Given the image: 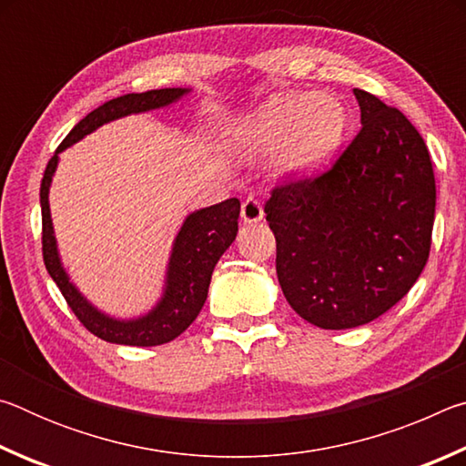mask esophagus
I'll use <instances>...</instances> for the list:
<instances>
[{
	"label": "esophagus",
	"instance_id": "esophagus-1",
	"mask_svg": "<svg viewBox=\"0 0 466 466\" xmlns=\"http://www.w3.org/2000/svg\"><path fill=\"white\" fill-rule=\"evenodd\" d=\"M263 205L258 203L257 199H252V197H248V199H244L242 208H240V218L244 224H257L261 222L263 219Z\"/></svg>",
	"mask_w": 466,
	"mask_h": 466
}]
</instances>
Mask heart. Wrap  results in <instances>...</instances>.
I'll return each instance as SVG.
<instances>
[{
  "mask_svg": "<svg viewBox=\"0 0 466 466\" xmlns=\"http://www.w3.org/2000/svg\"><path fill=\"white\" fill-rule=\"evenodd\" d=\"M350 115L330 94H278L244 116L236 144L244 152L278 149V170L286 177H310L333 160L345 141Z\"/></svg>",
  "mask_w": 466,
  "mask_h": 466,
  "instance_id": "heart-1",
  "label": "heart"
}]
</instances>
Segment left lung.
Instances as JSON below:
<instances>
[{
    "label": "left lung",
    "mask_w": 466,
    "mask_h": 466,
    "mask_svg": "<svg viewBox=\"0 0 466 466\" xmlns=\"http://www.w3.org/2000/svg\"><path fill=\"white\" fill-rule=\"evenodd\" d=\"M361 129L330 170L273 188L265 214L283 296L310 325L353 329L390 310L428 263L436 180L407 116L353 88Z\"/></svg>",
    "instance_id": "8db88e82"
}]
</instances>
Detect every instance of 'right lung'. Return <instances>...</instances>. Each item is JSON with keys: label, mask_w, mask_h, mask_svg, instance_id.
<instances>
[{"label": "right lung", "mask_w": 466, "mask_h": 466, "mask_svg": "<svg viewBox=\"0 0 466 466\" xmlns=\"http://www.w3.org/2000/svg\"><path fill=\"white\" fill-rule=\"evenodd\" d=\"M188 92H191L188 88H162L141 94H125V96L105 102L102 106L94 108L90 115H86L67 133V137L61 141L57 152L46 164L41 183L45 267L82 325L92 335L105 339L108 343L154 347L172 341L188 329V325L197 319V314L201 312L205 299H208L214 267L234 242L236 232H238L240 201L232 197V199L188 214L183 226H180L175 242H172L162 296L154 309L137 319H115L98 310L76 288V283L69 279L66 267L61 263L49 208V188L55 170H57L59 154L86 136H90L102 125L123 119L127 115H139L147 113V110L170 106L187 96Z\"/></svg>", "instance_id": "add662e5"}]
</instances>
